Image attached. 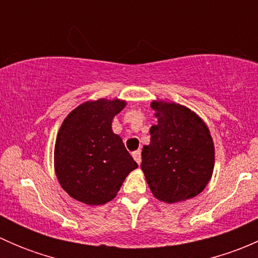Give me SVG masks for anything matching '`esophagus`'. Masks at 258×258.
<instances>
[{
  "label": "esophagus",
  "instance_id": "34e87169",
  "mask_svg": "<svg viewBox=\"0 0 258 258\" xmlns=\"http://www.w3.org/2000/svg\"><path fill=\"white\" fill-rule=\"evenodd\" d=\"M132 156H134L135 161H136V162L140 165V163H141V160H142V158H141V151H140V150L135 151V152L132 153Z\"/></svg>",
  "mask_w": 258,
  "mask_h": 258
}]
</instances>
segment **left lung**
I'll return each mask as SVG.
<instances>
[{"label": "left lung", "mask_w": 258, "mask_h": 258, "mask_svg": "<svg viewBox=\"0 0 258 258\" xmlns=\"http://www.w3.org/2000/svg\"><path fill=\"white\" fill-rule=\"evenodd\" d=\"M158 123L142 150L141 168L156 199L184 201L204 191L212 176L215 147L205 122L184 106L153 101Z\"/></svg>", "instance_id": "1"}]
</instances>
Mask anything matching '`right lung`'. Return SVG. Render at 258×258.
<instances>
[{
  "instance_id": "obj_1",
  "label": "right lung",
  "mask_w": 258,
  "mask_h": 258,
  "mask_svg": "<svg viewBox=\"0 0 258 258\" xmlns=\"http://www.w3.org/2000/svg\"><path fill=\"white\" fill-rule=\"evenodd\" d=\"M126 102L90 101L62 123L54 146V170L62 188L86 205L111 201L124 178L139 167L121 137L112 132L113 117Z\"/></svg>"
}]
</instances>
